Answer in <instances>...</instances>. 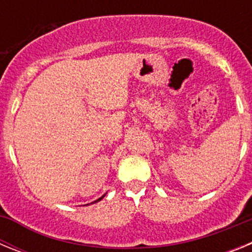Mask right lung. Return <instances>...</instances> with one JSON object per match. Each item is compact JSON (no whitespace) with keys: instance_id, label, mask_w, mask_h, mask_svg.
<instances>
[{"instance_id":"add662e5","label":"right lung","mask_w":252,"mask_h":252,"mask_svg":"<svg viewBox=\"0 0 252 252\" xmlns=\"http://www.w3.org/2000/svg\"><path fill=\"white\" fill-rule=\"evenodd\" d=\"M103 197H104V195H102L101 198H98V199H97V201H94V202H98V201H101V199H102V198H103ZM94 202H93V203H94Z\"/></svg>"}]
</instances>
